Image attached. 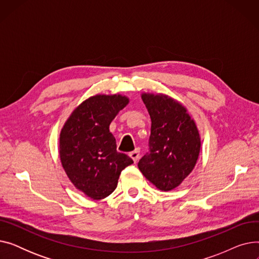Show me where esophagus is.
I'll list each match as a JSON object with an SVG mask.
<instances>
[{
    "mask_svg": "<svg viewBox=\"0 0 259 259\" xmlns=\"http://www.w3.org/2000/svg\"><path fill=\"white\" fill-rule=\"evenodd\" d=\"M140 149L138 148V149H135L134 151H132V152H130V157L133 159V161L134 162H137L138 161V159H139V157H140Z\"/></svg>",
    "mask_w": 259,
    "mask_h": 259,
    "instance_id": "34e87169",
    "label": "esophagus"
}]
</instances>
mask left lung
Returning a JSON list of instances; mask_svg holds the SVG:
<instances>
[{
    "mask_svg": "<svg viewBox=\"0 0 259 259\" xmlns=\"http://www.w3.org/2000/svg\"><path fill=\"white\" fill-rule=\"evenodd\" d=\"M151 117L149 151L139 169L161 191L180 186L192 172L200 150V138L187 109L167 95H142Z\"/></svg>",
    "mask_w": 259,
    "mask_h": 259,
    "instance_id": "left-lung-1",
    "label": "left lung"
}]
</instances>
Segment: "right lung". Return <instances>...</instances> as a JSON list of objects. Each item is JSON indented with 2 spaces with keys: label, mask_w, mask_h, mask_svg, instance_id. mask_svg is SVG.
Instances as JSON below:
<instances>
[{
  "label": "right lung",
  "mask_w": 259,
  "mask_h": 259,
  "mask_svg": "<svg viewBox=\"0 0 259 259\" xmlns=\"http://www.w3.org/2000/svg\"><path fill=\"white\" fill-rule=\"evenodd\" d=\"M129 100L119 94L95 95L81 103L60 135V156L71 183L92 199L110 195L120 172L133 160L116 151L109 126Z\"/></svg>",
  "instance_id": "add662e5"
}]
</instances>
